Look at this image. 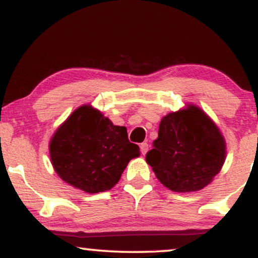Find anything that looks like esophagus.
<instances>
[{
	"label": "esophagus",
	"mask_w": 258,
	"mask_h": 258,
	"mask_svg": "<svg viewBox=\"0 0 258 258\" xmlns=\"http://www.w3.org/2000/svg\"><path fill=\"white\" fill-rule=\"evenodd\" d=\"M140 151H141V153H143V154H146L147 151H148V144L147 143L140 144Z\"/></svg>",
	"instance_id": "esophagus-1"
}]
</instances>
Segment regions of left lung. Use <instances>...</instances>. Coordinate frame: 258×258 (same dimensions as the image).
<instances>
[{"mask_svg": "<svg viewBox=\"0 0 258 258\" xmlns=\"http://www.w3.org/2000/svg\"><path fill=\"white\" fill-rule=\"evenodd\" d=\"M153 146L146 154L147 164L164 186L181 193L206 187L226 158L219 128L195 106L162 118Z\"/></svg>", "mask_w": 258, "mask_h": 258, "instance_id": "left-lung-1", "label": "left lung"}]
</instances>
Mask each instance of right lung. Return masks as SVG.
<instances>
[{
    "label": "right lung",
    "instance_id": "right-lung-1",
    "mask_svg": "<svg viewBox=\"0 0 258 258\" xmlns=\"http://www.w3.org/2000/svg\"><path fill=\"white\" fill-rule=\"evenodd\" d=\"M139 153L126 127L113 125L88 105L77 108L50 143L52 166L60 179L90 194L111 189Z\"/></svg>",
    "mask_w": 258,
    "mask_h": 258
}]
</instances>
